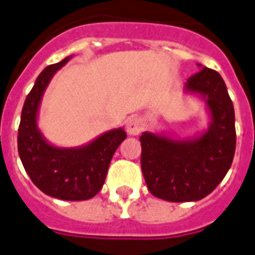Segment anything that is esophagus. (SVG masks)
<instances>
[{
	"label": "esophagus",
	"instance_id": "esophagus-1",
	"mask_svg": "<svg viewBox=\"0 0 255 255\" xmlns=\"http://www.w3.org/2000/svg\"><path fill=\"white\" fill-rule=\"evenodd\" d=\"M127 132L132 136L139 135L141 132V120L137 118H129L127 122Z\"/></svg>",
	"mask_w": 255,
	"mask_h": 255
}]
</instances>
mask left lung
<instances>
[{
    "mask_svg": "<svg viewBox=\"0 0 255 255\" xmlns=\"http://www.w3.org/2000/svg\"><path fill=\"white\" fill-rule=\"evenodd\" d=\"M184 85L185 95L204 100L209 118L205 129L180 137L145 131L141 170L149 192L170 202L198 201L212 193L228 173L236 152L234 107L221 75L204 67Z\"/></svg>",
    "mask_w": 255,
    "mask_h": 255,
    "instance_id": "1",
    "label": "left lung"
}]
</instances>
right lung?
I'll return each mask as SVG.
<instances>
[{
    "label": "right lung",
    "mask_w": 255,
    "mask_h": 255,
    "mask_svg": "<svg viewBox=\"0 0 255 255\" xmlns=\"http://www.w3.org/2000/svg\"><path fill=\"white\" fill-rule=\"evenodd\" d=\"M74 55L47 66L26 96L18 128V153L34 185L50 197L83 201L94 197L104 184L111 159L127 137L124 128H114L79 147H58L38 127L42 98L53 77Z\"/></svg>",
    "instance_id": "1"
}]
</instances>
